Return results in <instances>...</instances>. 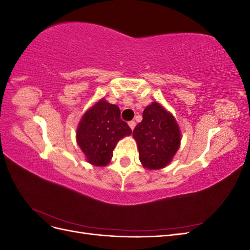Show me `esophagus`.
<instances>
[{
    "label": "esophagus",
    "instance_id": "obj_1",
    "mask_svg": "<svg viewBox=\"0 0 250 250\" xmlns=\"http://www.w3.org/2000/svg\"><path fill=\"white\" fill-rule=\"evenodd\" d=\"M128 125H129V127L131 128V130H133L134 127H135V122H134V121H130V122L128 123Z\"/></svg>",
    "mask_w": 250,
    "mask_h": 250
}]
</instances>
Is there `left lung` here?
<instances>
[{
  "mask_svg": "<svg viewBox=\"0 0 250 250\" xmlns=\"http://www.w3.org/2000/svg\"><path fill=\"white\" fill-rule=\"evenodd\" d=\"M139 158L150 170L167 166L180 145V130L175 119L161 104L152 102L143 111V121L135 126Z\"/></svg>",
  "mask_w": 250,
  "mask_h": 250,
  "instance_id": "left-lung-1",
  "label": "left lung"
}]
</instances>
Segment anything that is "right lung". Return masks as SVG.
Listing matches in <instances>:
<instances>
[{"mask_svg": "<svg viewBox=\"0 0 250 250\" xmlns=\"http://www.w3.org/2000/svg\"><path fill=\"white\" fill-rule=\"evenodd\" d=\"M120 115L117 105L104 99L97 102L83 115L77 129V143L88 163L106 166L111 160L117 143L131 134L130 127Z\"/></svg>", "mask_w": 250, "mask_h": 250, "instance_id": "right-lung-1", "label": "right lung"}]
</instances>
